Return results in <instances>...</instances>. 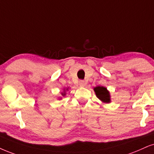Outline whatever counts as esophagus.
Segmentation results:
<instances>
[{
	"instance_id": "esophagus-1",
	"label": "esophagus",
	"mask_w": 154,
	"mask_h": 154,
	"mask_svg": "<svg viewBox=\"0 0 154 154\" xmlns=\"http://www.w3.org/2000/svg\"><path fill=\"white\" fill-rule=\"evenodd\" d=\"M79 87H83L85 86V85H86V83H85V82L84 80H80L79 82Z\"/></svg>"
}]
</instances>
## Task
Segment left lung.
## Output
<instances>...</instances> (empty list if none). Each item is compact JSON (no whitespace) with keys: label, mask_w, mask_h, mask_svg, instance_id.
Masks as SVG:
<instances>
[{"label":"left lung","mask_w":154,"mask_h":154,"mask_svg":"<svg viewBox=\"0 0 154 154\" xmlns=\"http://www.w3.org/2000/svg\"><path fill=\"white\" fill-rule=\"evenodd\" d=\"M95 94L97 98L103 103H110L111 96L110 92L106 87L97 86L94 88Z\"/></svg>","instance_id":"obj_1"}]
</instances>
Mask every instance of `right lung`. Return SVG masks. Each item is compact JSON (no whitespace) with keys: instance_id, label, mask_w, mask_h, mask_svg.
<instances>
[{"instance_id":"obj_1","label":"right lung","mask_w":154,"mask_h":154,"mask_svg":"<svg viewBox=\"0 0 154 154\" xmlns=\"http://www.w3.org/2000/svg\"><path fill=\"white\" fill-rule=\"evenodd\" d=\"M69 87H66V88H64L63 89V92H61V95L63 97H65L66 95V91H67V90H69ZM58 100H62V97H59L58 98Z\"/></svg>"}]
</instances>
